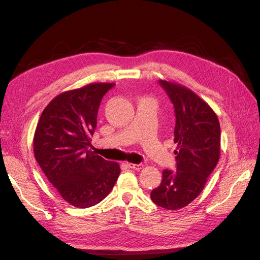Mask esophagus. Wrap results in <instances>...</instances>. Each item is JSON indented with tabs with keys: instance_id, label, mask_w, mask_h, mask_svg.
Listing matches in <instances>:
<instances>
[{
	"instance_id": "1",
	"label": "esophagus",
	"mask_w": 260,
	"mask_h": 260,
	"mask_svg": "<svg viewBox=\"0 0 260 260\" xmlns=\"http://www.w3.org/2000/svg\"><path fill=\"white\" fill-rule=\"evenodd\" d=\"M128 167L133 170H141L144 167V165L143 164H128Z\"/></svg>"
}]
</instances>
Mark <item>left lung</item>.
Segmentation results:
<instances>
[{"label":"left lung","instance_id":"left-lung-1","mask_svg":"<svg viewBox=\"0 0 260 260\" xmlns=\"http://www.w3.org/2000/svg\"><path fill=\"white\" fill-rule=\"evenodd\" d=\"M159 84L175 107L177 169L162 171L161 183L151 192V199L165 209L176 210L198 198L217 166L220 123L211 107L192 90L166 80Z\"/></svg>","mask_w":260,"mask_h":260}]
</instances>
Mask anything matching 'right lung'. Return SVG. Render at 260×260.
Wrapping results in <instances>:
<instances>
[{
  "label": "right lung",
  "mask_w": 260,
  "mask_h": 260,
  "mask_svg": "<svg viewBox=\"0 0 260 260\" xmlns=\"http://www.w3.org/2000/svg\"><path fill=\"white\" fill-rule=\"evenodd\" d=\"M115 83H90L60 93L44 108L34 138L35 157L70 205L88 208L111 193L118 162L90 151L101 101Z\"/></svg>",
  "instance_id": "1"
}]
</instances>
